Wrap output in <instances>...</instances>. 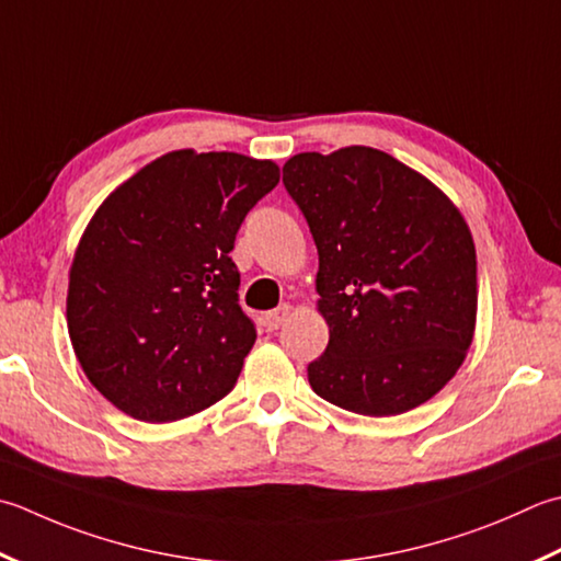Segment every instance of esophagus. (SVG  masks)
I'll return each instance as SVG.
<instances>
[{"mask_svg": "<svg viewBox=\"0 0 561 561\" xmlns=\"http://www.w3.org/2000/svg\"><path fill=\"white\" fill-rule=\"evenodd\" d=\"M287 316H289V306L282 304L279 309H274V311L262 316V323H265L267 331H277V328H282L284 321H287Z\"/></svg>", "mask_w": 561, "mask_h": 561, "instance_id": "34e87169", "label": "esophagus"}]
</instances>
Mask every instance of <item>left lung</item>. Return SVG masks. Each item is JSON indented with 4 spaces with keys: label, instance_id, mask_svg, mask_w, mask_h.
<instances>
[{
    "label": "left lung",
    "instance_id": "1",
    "mask_svg": "<svg viewBox=\"0 0 561 561\" xmlns=\"http://www.w3.org/2000/svg\"><path fill=\"white\" fill-rule=\"evenodd\" d=\"M282 182L318 250L325 353L318 397L359 415H399L455 377L474 337L477 250L437 186L387 152H299Z\"/></svg>",
    "mask_w": 561,
    "mask_h": 561
}]
</instances>
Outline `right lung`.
<instances>
[{"instance_id":"right-lung-1","label":"right lung","mask_w":561,"mask_h":561,"mask_svg":"<svg viewBox=\"0 0 561 561\" xmlns=\"http://www.w3.org/2000/svg\"><path fill=\"white\" fill-rule=\"evenodd\" d=\"M272 160L174 150L106 196L70 267L68 331L118 411L170 423L221 401L255 345L230 250Z\"/></svg>"}]
</instances>
